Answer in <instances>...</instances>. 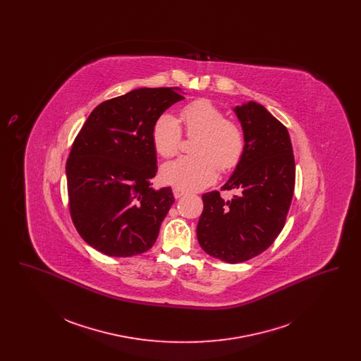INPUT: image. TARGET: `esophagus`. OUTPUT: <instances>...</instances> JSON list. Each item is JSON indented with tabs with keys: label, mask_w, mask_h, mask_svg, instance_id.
Masks as SVG:
<instances>
[{
	"label": "esophagus",
	"mask_w": 361,
	"mask_h": 361,
	"mask_svg": "<svg viewBox=\"0 0 361 361\" xmlns=\"http://www.w3.org/2000/svg\"><path fill=\"white\" fill-rule=\"evenodd\" d=\"M173 195H174L176 199H180V197H183L185 195V192H183L181 189L173 188Z\"/></svg>",
	"instance_id": "esophagus-1"
}]
</instances>
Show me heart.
I'll list each match as a JSON object with an SVG mask.
<instances>
[{"mask_svg":"<svg viewBox=\"0 0 361 361\" xmlns=\"http://www.w3.org/2000/svg\"><path fill=\"white\" fill-rule=\"evenodd\" d=\"M181 121L188 137H197L195 157H183L161 169L164 183L185 192L206 188L216 178V166L227 172L238 165L245 150L240 124L226 119L222 109L208 100H196L181 109ZM152 139L157 153L172 158L180 152L183 130L178 121L164 114L154 121Z\"/></svg>","mask_w":361,"mask_h":361,"instance_id":"b5f03b06","label":"heart"}]
</instances>
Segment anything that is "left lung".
Returning <instances> with one entry per match:
<instances>
[{
  "mask_svg": "<svg viewBox=\"0 0 361 361\" xmlns=\"http://www.w3.org/2000/svg\"><path fill=\"white\" fill-rule=\"evenodd\" d=\"M245 150L224 190H238L231 200L218 190L204 193L196 234L207 255L230 264L267 250L283 230L295 189V159L288 130L261 104L235 106Z\"/></svg>",
  "mask_w": 361,
  "mask_h": 361,
  "instance_id": "obj_1",
  "label": "left lung"
}]
</instances>
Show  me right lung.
<instances>
[{"label": "right lung", "instance_id": "right-lung-1", "mask_svg": "<svg viewBox=\"0 0 361 361\" xmlns=\"http://www.w3.org/2000/svg\"><path fill=\"white\" fill-rule=\"evenodd\" d=\"M184 100L176 87H139L97 105L66 162L71 221L86 243L111 257L147 252L174 203L152 188L154 121Z\"/></svg>", "mask_w": 361, "mask_h": 361}]
</instances>
